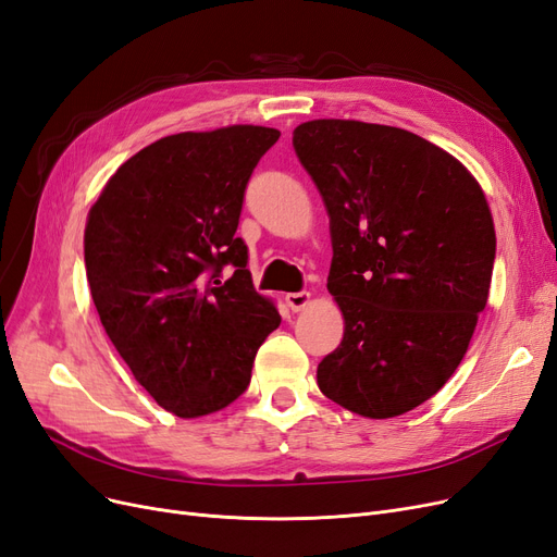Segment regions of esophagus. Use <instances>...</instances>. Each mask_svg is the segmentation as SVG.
Segmentation results:
<instances>
[{
	"label": "esophagus",
	"instance_id": "1",
	"mask_svg": "<svg viewBox=\"0 0 557 557\" xmlns=\"http://www.w3.org/2000/svg\"><path fill=\"white\" fill-rule=\"evenodd\" d=\"M285 304L290 306V309L297 313V311L304 309V306L311 304V295L309 293H287L285 295Z\"/></svg>",
	"mask_w": 557,
	"mask_h": 557
}]
</instances>
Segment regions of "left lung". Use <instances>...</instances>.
Wrapping results in <instances>:
<instances>
[{"label":"left lung","mask_w":557,"mask_h":557,"mask_svg":"<svg viewBox=\"0 0 557 557\" xmlns=\"http://www.w3.org/2000/svg\"><path fill=\"white\" fill-rule=\"evenodd\" d=\"M293 145L327 207V290L345 320L318 387L361 417L414 410L458 369L488 299L484 190L445 149L396 126L313 120Z\"/></svg>","instance_id":"8db88e82"}]
</instances>
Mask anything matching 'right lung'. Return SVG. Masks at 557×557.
Wrapping results in <instances>:
<instances>
[{
    "mask_svg": "<svg viewBox=\"0 0 557 557\" xmlns=\"http://www.w3.org/2000/svg\"><path fill=\"white\" fill-rule=\"evenodd\" d=\"M278 136L237 124L161 138L89 209L85 270L103 330L149 396L182 419L239 398L281 324L235 235L246 184Z\"/></svg>",
    "mask_w": 557,
    "mask_h": 557,
    "instance_id": "add662e5",
    "label": "right lung"
}]
</instances>
